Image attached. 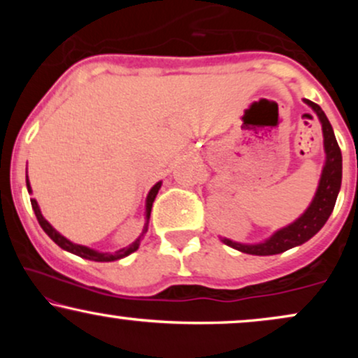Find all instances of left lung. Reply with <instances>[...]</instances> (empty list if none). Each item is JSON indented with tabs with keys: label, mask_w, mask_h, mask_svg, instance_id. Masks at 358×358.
<instances>
[{
	"label": "left lung",
	"mask_w": 358,
	"mask_h": 358,
	"mask_svg": "<svg viewBox=\"0 0 358 358\" xmlns=\"http://www.w3.org/2000/svg\"><path fill=\"white\" fill-rule=\"evenodd\" d=\"M305 102L315 110L320 122H322L324 146V165L313 200H311L310 207L306 208L299 219L294 220L293 224L286 225V227L279 229L264 242L239 244V242L222 239L224 244L231 245V248L241 250V252L252 254V256H273V254H281L287 249L305 244L327 224L328 217L334 212L336 196H338L340 187H342V151H340L338 143H336L334 127H331L328 117L324 116L322 108L308 99H305Z\"/></svg>",
	"instance_id": "obj_1"
}]
</instances>
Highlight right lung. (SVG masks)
Listing matches in <instances>:
<instances>
[{"label":"right lung","mask_w":358,"mask_h":358,"mask_svg":"<svg viewBox=\"0 0 358 358\" xmlns=\"http://www.w3.org/2000/svg\"><path fill=\"white\" fill-rule=\"evenodd\" d=\"M27 188H28V193H31V187H30V182H28V175H27ZM162 188V182H158L155 185L153 188H151L150 193H148L146 196V212H145V227H143V232L141 236L138 237L136 241L133 242V244H129L127 248H122L116 250V252H99V250L96 249H90L87 248V245H79V244H73V242H71L69 239H65L64 236H62L60 232H57L55 229L52 227L50 224H48L47 220H45V217L42 215V212H40V207L38 203H36L35 199H31V207H34V212L36 215V220H38V224L42 225V229L45 231V234H47L50 239L55 242L57 245H60L62 249L64 250H69V252L76 254V256L79 257H84V259H89V261H96V262H110V261H117V259H122L126 256H129L131 252H134V250H138L139 244H141V239L143 236H145L146 231H148V224H150V213H151V207H153V202L156 199V195H158V190Z\"/></svg>","instance_id":"obj_1"}]
</instances>
